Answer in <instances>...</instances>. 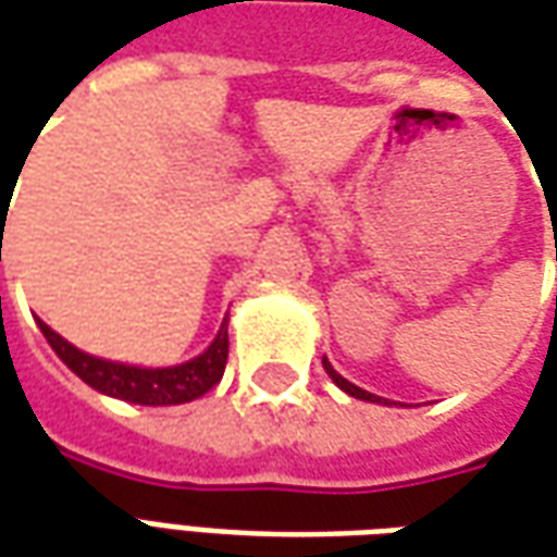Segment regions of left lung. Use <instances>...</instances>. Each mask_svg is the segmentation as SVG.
Wrapping results in <instances>:
<instances>
[{
    "instance_id": "left-lung-1",
    "label": "left lung",
    "mask_w": 557,
    "mask_h": 557,
    "mask_svg": "<svg viewBox=\"0 0 557 557\" xmlns=\"http://www.w3.org/2000/svg\"><path fill=\"white\" fill-rule=\"evenodd\" d=\"M322 363H325V373L331 375V379L337 382V387H343V391H346L349 397H355V399H370V403H382V399L375 397V394H367V391H361V387H358V385H351V382H346V379H343V375H339L337 370H334V367L327 363V358H325V361H322Z\"/></svg>"
}]
</instances>
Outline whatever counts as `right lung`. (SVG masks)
<instances>
[{
	"label": "right lung",
	"mask_w": 557,
	"mask_h": 557,
	"mask_svg": "<svg viewBox=\"0 0 557 557\" xmlns=\"http://www.w3.org/2000/svg\"><path fill=\"white\" fill-rule=\"evenodd\" d=\"M38 327L44 331L47 343L53 346L55 355L67 363V370H74L86 385L101 391L107 397L127 399V403H139V406H178V403L202 397L206 391L218 385L220 375L226 370V358H230L226 322L220 325L214 343L199 358L182 363V367H166V370H143V367H127V363L101 361V358H91L86 351L74 349L67 339L55 334L53 327L44 325L41 319H38Z\"/></svg>",
	"instance_id": "obj_1"
}]
</instances>
